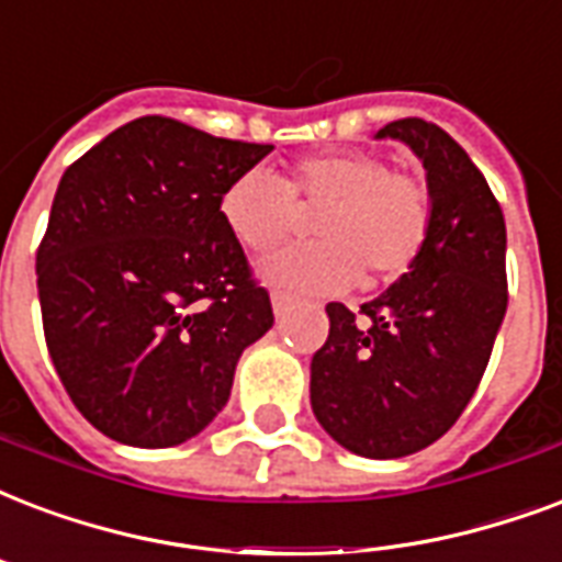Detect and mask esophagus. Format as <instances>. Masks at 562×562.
<instances>
[{"label": "esophagus", "instance_id": "34e87169", "mask_svg": "<svg viewBox=\"0 0 562 562\" xmlns=\"http://www.w3.org/2000/svg\"><path fill=\"white\" fill-rule=\"evenodd\" d=\"M291 303H294V297H291V294H285V291H273L271 294V306L277 315H285V312L291 310Z\"/></svg>", "mask_w": 562, "mask_h": 562}]
</instances>
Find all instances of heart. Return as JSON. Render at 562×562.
<instances>
[{
  "instance_id": "1",
  "label": "heart",
  "mask_w": 562,
  "mask_h": 562,
  "mask_svg": "<svg viewBox=\"0 0 562 562\" xmlns=\"http://www.w3.org/2000/svg\"><path fill=\"white\" fill-rule=\"evenodd\" d=\"M217 209L250 252L285 241L297 229L300 209H321L312 224L321 241L273 252L259 265L265 282L310 294L350 289L362 271L368 285L404 277L434 224V200L422 179L371 153L303 158L285 182L252 167L224 188Z\"/></svg>"
}]
</instances>
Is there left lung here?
Instances as JSON below:
<instances>
[{"mask_svg":"<svg viewBox=\"0 0 562 562\" xmlns=\"http://www.w3.org/2000/svg\"><path fill=\"white\" fill-rule=\"evenodd\" d=\"M404 140L427 170L434 224L422 256L362 303H327L329 336L312 357L310 397L341 448L397 460L434 445L460 418L490 366L507 312V226L469 153L422 117L376 132Z\"/></svg>","mask_w":562,"mask_h":562,"instance_id":"1","label":"left lung"}]
</instances>
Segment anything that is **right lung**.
<instances>
[{
	"label": "right lung",
	"mask_w": 562,
	"mask_h": 562,
	"mask_svg": "<svg viewBox=\"0 0 562 562\" xmlns=\"http://www.w3.org/2000/svg\"><path fill=\"white\" fill-rule=\"evenodd\" d=\"M271 149L153 114L64 170L37 247L43 336L76 409L114 442H188L273 327L217 209Z\"/></svg>",
	"instance_id": "add662e5"
}]
</instances>
